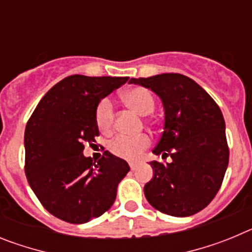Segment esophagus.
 <instances>
[{"instance_id": "1", "label": "esophagus", "mask_w": 252, "mask_h": 252, "mask_svg": "<svg viewBox=\"0 0 252 252\" xmlns=\"http://www.w3.org/2000/svg\"><path fill=\"white\" fill-rule=\"evenodd\" d=\"M137 166H139V164H137V162H131V164H130L131 170H136Z\"/></svg>"}]
</instances>
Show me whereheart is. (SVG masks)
I'll list each match as a JSON object with an SVG mask.
<instances>
[{"label":"heart","instance_id":"b5f03b06","mask_svg":"<svg viewBox=\"0 0 252 252\" xmlns=\"http://www.w3.org/2000/svg\"><path fill=\"white\" fill-rule=\"evenodd\" d=\"M122 98L130 108L135 110L141 116L150 115L155 107L154 95L144 87H135L126 91ZM113 119H115V111L111 99H101L95 108V124L99 130L102 132H110L113 126ZM149 145H150V139L146 135H140V136L120 135L110 142L108 149L116 157L135 160L141 157V154Z\"/></svg>","mask_w":252,"mask_h":252}]
</instances>
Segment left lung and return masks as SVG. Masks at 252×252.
Here are the masks:
<instances>
[{"instance_id":"left-lung-1","label":"left lung","mask_w":252,"mask_h":252,"mask_svg":"<svg viewBox=\"0 0 252 252\" xmlns=\"http://www.w3.org/2000/svg\"><path fill=\"white\" fill-rule=\"evenodd\" d=\"M153 91L164 107V131L153 150L171 162L151 161L144 193L160 212L188 217L206 208L221 188L230 151L218 104L199 84L178 73L131 78Z\"/></svg>"}]
</instances>
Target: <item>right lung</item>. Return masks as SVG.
Listing matches in <instances>:
<instances>
[{
  "label": "right lung",
  "instance_id": "obj_1",
  "mask_svg": "<svg viewBox=\"0 0 252 252\" xmlns=\"http://www.w3.org/2000/svg\"><path fill=\"white\" fill-rule=\"evenodd\" d=\"M128 77L70 75L44 95L25 128V174L44 208L69 223H86L111 208L130 166L104 151L93 162L84 144L98 136L95 108Z\"/></svg>",
  "mask_w": 252,
  "mask_h": 252
}]
</instances>
